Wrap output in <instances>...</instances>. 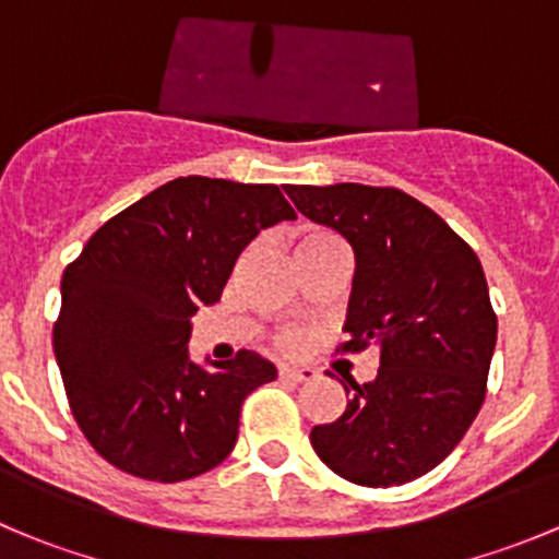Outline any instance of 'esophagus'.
Segmentation results:
<instances>
[{
  "label": "esophagus",
  "mask_w": 559,
  "mask_h": 559,
  "mask_svg": "<svg viewBox=\"0 0 559 559\" xmlns=\"http://www.w3.org/2000/svg\"><path fill=\"white\" fill-rule=\"evenodd\" d=\"M278 376L286 381H311L316 370L308 368V365H281Z\"/></svg>",
  "instance_id": "obj_1"
}]
</instances>
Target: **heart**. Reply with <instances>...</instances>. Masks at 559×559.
I'll use <instances>...</instances> for the list:
<instances>
[{
  "label": "heart",
  "instance_id": "heart-1",
  "mask_svg": "<svg viewBox=\"0 0 559 559\" xmlns=\"http://www.w3.org/2000/svg\"><path fill=\"white\" fill-rule=\"evenodd\" d=\"M324 240H335L330 233H324V229H313V227H306V229H297L295 233V251L297 248H306V246H313V243H324ZM281 346L286 348H297L300 346V335H284L281 337Z\"/></svg>",
  "mask_w": 559,
  "mask_h": 559
}]
</instances>
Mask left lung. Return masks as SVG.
<instances>
[{
	"label": "left lung",
	"mask_w": 559,
	"mask_h": 559,
	"mask_svg": "<svg viewBox=\"0 0 559 559\" xmlns=\"http://www.w3.org/2000/svg\"><path fill=\"white\" fill-rule=\"evenodd\" d=\"M297 211L354 251L343 348H379L368 384L341 381L346 408L311 447L362 487L414 481L454 452L476 419L498 341L473 248L427 205L362 183L286 186Z\"/></svg>",
	"instance_id": "left-lung-1"
}]
</instances>
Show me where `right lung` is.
Segmentation results:
<instances>
[{
  "label": "right lung",
  "instance_id": "obj_1",
  "mask_svg": "<svg viewBox=\"0 0 559 559\" xmlns=\"http://www.w3.org/2000/svg\"><path fill=\"white\" fill-rule=\"evenodd\" d=\"M292 218L278 186L189 175L112 216L64 270L56 362L78 427L118 471L175 484L233 452L243 400L278 370L257 352L194 362L191 316L218 302L262 229Z\"/></svg>",
  "mask_w": 559,
  "mask_h": 559
}]
</instances>
